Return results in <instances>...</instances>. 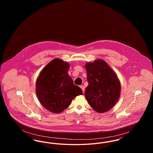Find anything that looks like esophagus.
<instances>
[{"instance_id":"34e87169","label":"esophagus","mask_w":153,"mask_h":153,"mask_svg":"<svg viewBox=\"0 0 153 153\" xmlns=\"http://www.w3.org/2000/svg\"><path fill=\"white\" fill-rule=\"evenodd\" d=\"M80 88H81V89H82V92H83V93H84V90H85V87H84V86H82V85H81V86H80Z\"/></svg>"}]
</instances>
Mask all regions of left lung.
Here are the masks:
<instances>
[{"mask_svg": "<svg viewBox=\"0 0 153 153\" xmlns=\"http://www.w3.org/2000/svg\"><path fill=\"white\" fill-rule=\"evenodd\" d=\"M88 85L84 95L89 105L99 113L111 109L120 97V82L116 73L102 59L85 65Z\"/></svg>", "mask_w": 153, "mask_h": 153, "instance_id": "obj_1", "label": "left lung"}]
</instances>
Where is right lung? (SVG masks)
Masks as SVG:
<instances>
[{"label":"right lung","mask_w":153,"mask_h":153,"mask_svg":"<svg viewBox=\"0 0 153 153\" xmlns=\"http://www.w3.org/2000/svg\"><path fill=\"white\" fill-rule=\"evenodd\" d=\"M70 65L55 58L45 66L36 79V90L41 104L48 111L58 114L67 108L73 99L82 95L68 74Z\"/></svg>","instance_id":"obj_1"}]
</instances>
